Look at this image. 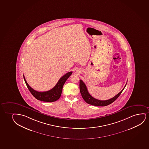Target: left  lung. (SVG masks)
Wrapping results in <instances>:
<instances>
[{
  "instance_id": "obj_1",
  "label": "left lung",
  "mask_w": 149,
  "mask_h": 149,
  "mask_svg": "<svg viewBox=\"0 0 149 149\" xmlns=\"http://www.w3.org/2000/svg\"><path fill=\"white\" fill-rule=\"evenodd\" d=\"M126 85V84L124 88L121 91V92L119 93L118 94L116 95L113 98L107 100H99L93 98L92 96L89 94L88 91L87 90L86 86L81 79L79 80V90L84 100H85V102L87 103L92 105L96 106H105L109 105L112 103H113L115 100H116V99H117L119 96H120L123 90H124Z\"/></svg>"
}]
</instances>
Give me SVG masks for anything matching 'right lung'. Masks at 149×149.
Segmentation results:
<instances>
[{
    "label": "right lung",
    "mask_w": 149,
    "mask_h": 149,
    "mask_svg": "<svg viewBox=\"0 0 149 149\" xmlns=\"http://www.w3.org/2000/svg\"><path fill=\"white\" fill-rule=\"evenodd\" d=\"M72 72H68L65 74H64L63 76H62L57 82L56 85H55L52 89L48 91L42 92H38L32 89L26 82L24 75V79L29 90L30 91V92L33 95V96H34V97L36 98L37 100L44 101V102H54L60 98L62 93V88L64 85V83L66 81L68 78L71 75Z\"/></svg>",
    "instance_id": "1"
}]
</instances>
